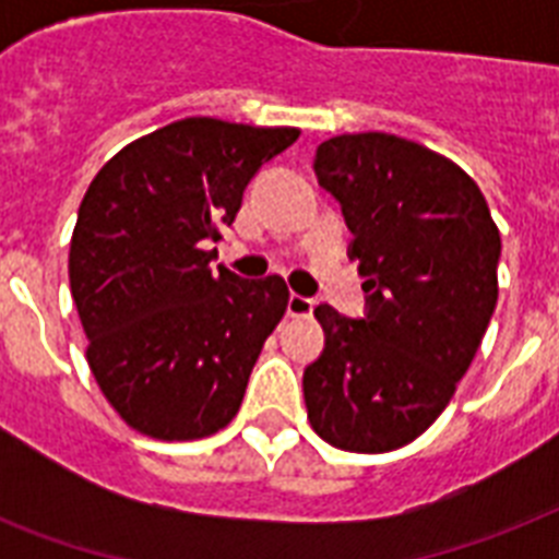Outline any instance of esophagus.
Returning a JSON list of instances; mask_svg holds the SVG:
<instances>
[{
    "mask_svg": "<svg viewBox=\"0 0 559 559\" xmlns=\"http://www.w3.org/2000/svg\"><path fill=\"white\" fill-rule=\"evenodd\" d=\"M313 307H316L313 298L296 296V293H293L287 301V316H293V319H298V316H310L313 313Z\"/></svg>",
    "mask_w": 559,
    "mask_h": 559,
    "instance_id": "obj_1",
    "label": "esophagus"
}]
</instances>
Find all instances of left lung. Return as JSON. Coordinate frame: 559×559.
<instances>
[{
  "label": "left lung",
  "mask_w": 559,
  "mask_h": 559,
  "mask_svg": "<svg viewBox=\"0 0 559 559\" xmlns=\"http://www.w3.org/2000/svg\"><path fill=\"white\" fill-rule=\"evenodd\" d=\"M313 168L354 231L368 313L313 310L324 350L305 368L307 420L336 450H400L438 420L485 340L502 237L476 182L424 144L333 135Z\"/></svg>",
  "instance_id": "left-lung-1"
}]
</instances>
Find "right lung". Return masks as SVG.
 Masks as SVG:
<instances>
[{
    "label": "right lung",
    "mask_w": 559,
    "mask_h": 559,
    "mask_svg": "<svg viewBox=\"0 0 559 559\" xmlns=\"http://www.w3.org/2000/svg\"><path fill=\"white\" fill-rule=\"evenodd\" d=\"M296 127L182 118L95 174L69 246L86 362L127 426L197 441L231 424L261 348L287 313L281 275L211 270L249 179Z\"/></svg>",
    "instance_id": "add662e5"
}]
</instances>
